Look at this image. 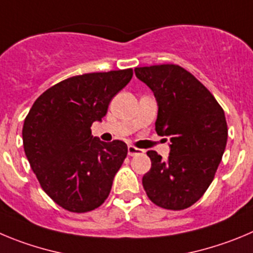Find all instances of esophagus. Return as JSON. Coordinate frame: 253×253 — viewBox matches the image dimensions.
<instances>
[{"instance_id":"1","label":"esophagus","mask_w":253,"mask_h":253,"mask_svg":"<svg viewBox=\"0 0 253 253\" xmlns=\"http://www.w3.org/2000/svg\"><path fill=\"white\" fill-rule=\"evenodd\" d=\"M142 153H144V150L138 149V148L133 147V145H129L128 147V154L130 155V157H133V155H136V154H142Z\"/></svg>"}]
</instances>
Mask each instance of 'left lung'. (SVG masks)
<instances>
[{"instance_id":"obj_1","label":"left lung","mask_w":253,"mask_h":253,"mask_svg":"<svg viewBox=\"0 0 253 253\" xmlns=\"http://www.w3.org/2000/svg\"><path fill=\"white\" fill-rule=\"evenodd\" d=\"M134 71L158 103L155 130L170 139L167 161L154 150L147 153L152 167L143 187L159 207L185 210L205 194L221 163L228 135L224 111L210 90L178 65Z\"/></svg>"}]
</instances>
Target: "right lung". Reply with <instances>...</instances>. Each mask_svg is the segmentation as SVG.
<instances>
[{"instance_id": "obj_1", "label": "right lung", "mask_w": 253, "mask_h": 253, "mask_svg": "<svg viewBox=\"0 0 253 253\" xmlns=\"http://www.w3.org/2000/svg\"><path fill=\"white\" fill-rule=\"evenodd\" d=\"M133 69L69 78L36 99L24 123V149L41 188L64 210L84 213L110 193L128 154L122 140L101 142L90 126L105 117Z\"/></svg>"}]
</instances>
